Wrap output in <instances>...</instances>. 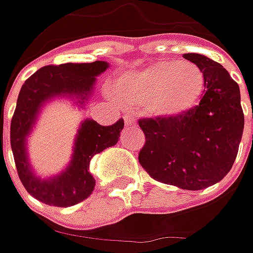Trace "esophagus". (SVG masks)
Masks as SVG:
<instances>
[{"instance_id":"esophagus-1","label":"esophagus","mask_w":253,"mask_h":253,"mask_svg":"<svg viewBox=\"0 0 253 253\" xmlns=\"http://www.w3.org/2000/svg\"><path fill=\"white\" fill-rule=\"evenodd\" d=\"M124 122H125V125H135L133 118H131L129 115H125V117H124Z\"/></svg>"}]
</instances>
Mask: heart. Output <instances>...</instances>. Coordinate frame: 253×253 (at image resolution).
I'll return each mask as SVG.
<instances>
[{
	"instance_id": "b5f03b06",
	"label": "heart",
	"mask_w": 253,
	"mask_h": 253,
	"mask_svg": "<svg viewBox=\"0 0 253 253\" xmlns=\"http://www.w3.org/2000/svg\"><path fill=\"white\" fill-rule=\"evenodd\" d=\"M204 76L196 64L158 60L122 77L117 95L128 107L145 105L146 112L163 120L191 111L201 98Z\"/></svg>"
}]
</instances>
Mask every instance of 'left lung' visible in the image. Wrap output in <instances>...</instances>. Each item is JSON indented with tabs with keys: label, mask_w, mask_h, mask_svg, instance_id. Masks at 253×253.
<instances>
[{
	"label": "left lung",
	"mask_w": 253,
	"mask_h": 253,
	"mask_svg": "<svg viewBox=\"0 0 253 253\" xmlns=\"http://www.w3.org/2000/svg\"><path fill=\"white\" fill-rule=\"evenodd\" d=\"M204 76L206 94L197 107L177 118L141 120L146 136L139 163L152 179L183 190H203L227 176L242 132L239 85L217 62L184 53Z\"/></svg>",
	"instance_id": "1"
}]
</instances>
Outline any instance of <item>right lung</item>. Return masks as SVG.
<instances>
[{
  "label": "right lung",
  "mask_w": 253,
  "mask_h": 253,
  "mask_svg": "<svg viewBox=\"0 0 253 253\" xmlns=\"http://www.w3.org/2000/svg\"><path fill=\"white\" fill-rule=\"evenodd\" d=\"M110 67L108 62L64 63L44 66L21 87L11 121V148L15 165L26 191L47 206L70 207L82 203L94 190L95 180L90 173L94 155L111 148L120 141L124 120L111 126H102L91 118L80 122L74 136L70 162L57 174L42 177L35 171L29 159L28 142L42 114L54 100L70 101L73 108L85 110L94 95L97 77Z\"/></svg>",
  "instance_id": "1"
}]
</instances>
